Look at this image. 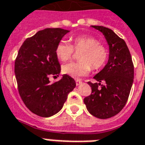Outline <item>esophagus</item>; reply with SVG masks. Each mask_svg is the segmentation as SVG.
Segmentation results:
<instances>
[{"instance_id": "1", "label": "esophagus", "mask_w": 145, "mask_h": 145, "mask_svg": "<svg viewBox=\"0 0 145 145\" xmlns=\"http://www.w3.org/2000/svg\"><path fill=\"white\" fill-rule=\"evenodd\" d=\"M76 86H79L80 84H82V81L80 79H76Z\"/></svg>"}]
</instances>
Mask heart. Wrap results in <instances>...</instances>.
I'll return each instance as SVG.
<instances>
[{
    "label": "heart",
    "mask_w": 145,
    "mask_h": 145,
    "mask_svg": "<svg viewBox=\"0 0 145 145\" xmlns=\"http://www.w3.org/2000/svg\"><path fill=\"white\" fill-rule=\"evenodd\" d=\"M74 51L80 52L78 55L79 62H71L62 67L63 72L72 78L86 76L92 68H102L108 57L107 47L92 36L76 37L72 39V44L61 40L56 46V55L59 60L65 62L71 58Z\"/></svg>",
    "instance_id": "b5f03b06"
}]
</instances>
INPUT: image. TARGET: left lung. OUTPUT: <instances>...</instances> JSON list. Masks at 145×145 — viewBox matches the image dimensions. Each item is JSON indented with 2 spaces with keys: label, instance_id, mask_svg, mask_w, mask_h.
Segmentation results:
<instances>
[{
  "label": "left lung",
  "instance_id": "obj_1",
  "mask_svg": "<svg viewBox=\"0 0 145 145\" xmlns=\"http://www.w3.org/2000/svg\"><path fill=\"white\" fill-rule=\"evenodd\" d=\"M92 27L105 36L109 57L105 67L94 76L99 83L88 82L92 93L85 98L84 103L91 115L106 119L117 115L125 105L133 83L134 65L125 40L107 27Z\"/></svg>",
  "mask_w": 145,
  "mask_h": 145
}]
</instances>
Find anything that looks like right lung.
<instances>
[{"label": "right lung", "instance_id": "obj_1", "mask_svg": "<svg viewBox=\"0 0 145 145\" xmlns=\"http://www.w3.org/2000/svg\"><path fill=\"white\" fill-rule=\"evenodd\" d=\"M69 31L61 28H46L26 39L15 59L14 72L18 92L30 111L41 117L59 112L68 94L76 87L71 76L63 75L51 83L49 79L60 72L56 47Z\"/></svg>", "mask_w": 145, "mask_h": 145}]
</instances>
